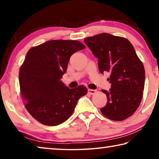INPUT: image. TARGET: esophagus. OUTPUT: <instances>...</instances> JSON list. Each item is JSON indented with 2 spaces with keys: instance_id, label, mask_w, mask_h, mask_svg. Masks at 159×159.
Segmentation results:
<instances>
[{
  "instance_id": "34e87169",
  "label": "esophagus",
  "mask_w": 159,
  "mask_h": 159,
  "mask_svg": "<svg viewBox=\"0 0 159 159\" xmlns=\"http://www.w3.org/2000/svg\"><path fill=\"white\" fill-rule=\"evenodd\" d=\"M88 93H89L90 95H93V94H95L96 93V90H92V89H88Z\"/></svg>"
}]
</instances>
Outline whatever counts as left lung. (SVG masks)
I'll list each match as a JSON object with an SVG mask.
<instances>
[{
    "instance_id": "8db88e82",
    "label": "left lung",
    "mask_w": 159,
    "mask_h": 159,
    "mask_svg": "<svg viewBox=\"0 0 159 159\" xmlns=\"http://www.w3.org/2000/svg\"><path fill=\"white\" fill-rule=\"evenodd\" d=\"M98 59L100 73H110L106 106L101 112L109 119L125 120L133 115L140 104L144 88L145 71L131 43L125 38L103 33L84 40Z\"/></svg>"
}]
</instances>
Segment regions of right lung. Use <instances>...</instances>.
<instances>
[{
  "label": "right lung",
  "instance_id": "obj_1",
  "mask_svg": "<svg viewBox=\"0 0 159 159\" xmlns=\"http://www.w3.org/2000/svg\"><path fill=\"white\" fill-rule=\"evenodd\" d=\"M85 48L77 41L55 40L28 51L19 76L21 95L29 114L42 124L66 121L87 94L85 86L70 89L61 80L71 56Z\"/></svg>",
  "mask_w": 159,
  "mask_h": 159
}]
</instances>
